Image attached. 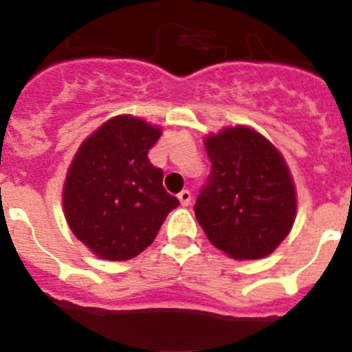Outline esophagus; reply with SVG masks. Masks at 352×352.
Masks as SVG:
<instances>
[{
    "label": "esophagus",
    "mask_w": 352,
    "mask_h": 352,
    "mask_svg": "<svg viewBox=\"0 0 352 352\" xmlns=\"http://www.w3.org/2000/svg\"><path fill=\"white\" fill-rule=\"evenodd\" d=\"M178 199L182 202V206H188L190 201H192V193L188 190H183V192L178 193Z\"/></svg>",
    "instance_id": "obj_1"
}]
</instances>
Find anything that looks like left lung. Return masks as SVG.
<instances>
[{"mask_svg":"<svg viewBox=\"0 0 352 352\" xmlns=\"http://www.w3.org/2000/svg\"><path fill=\"white\" fill-rule=\"evenodd\" d=\"M211 160L195 218L209 243L234 260H258L289 234L296 192L286 160L260 132L227 127L204 140Z\"/></svg>","mask_w":352,"mask_h":352,"instance_id":"obj_1","label":"left lung"}]
</instances>
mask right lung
I'll list each match as a JSON object with an SVG mask.
<instances>
[{
  "mask_svg": "<svg viewBox=\"0 0 352 352\" xmlns=\"http://www.w3.org/2000/svg\"><path fill=\"white\" fill-rule=\"evenodd\" d=\"M160 136V127L143 118L118 115L80 144L64 182V216L76 239L99 258L138 256L179 206L162 186V169L148 160Z\"/></svg>",
  "mask_w": 352,
  "mask_h": 352,
  "instance_id": "obj_1",
  "label": "right lung"
}]
</instances>
